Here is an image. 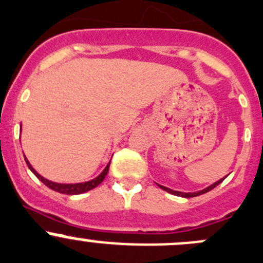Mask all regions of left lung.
I'll use <instances>...</instances> for the list:
<instances>
[{
    "mask_svg": "<svg viewBox=\"0 0 263 263\" xmlns=\"http://www.w3.org/2000/svg\"><path fill=\"white\" fill-rule=\"evenodd\" d=\"M226 179V176L223 179H219V180L218 181H215V183H213L212 185H209V187H206L205 190H202V191H198V192H188V193H185V192H179V191H174V190H170V188H167V187H163V185H159V188H162V190L163 191H166V192H168V193H171V195H175V196H180V197H185V198H190V197H196V196H200V195H203V193H206V192H209V191H212V190H214L215 187H217V185H219L220 183H222L223 180H224Z\"/></svg>",
    "mask_w": 263,
    "mask_h": 263,
    "instance_id": "1",
    "label": "left lung"
}]
</instances>
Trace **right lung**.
I'll list each match as a JSON object with an SVG mask.
<instances>
[{"label":"right lung","instance_id":"right-lung-1","mask_svg":"<svg viewBox=\"0 0 263 263\" xmlns=\"http://www.w3.org/2000/svg\"><path fill=\"white\" fill-rule=\"evenodd\" d=\"M24 159H26L27 162V166L29 167V170L32 171V173L35 174L36 176L39 178V180L43 181L44 184H45L46 187H49L50 190L55 191V192H60V193H63V195H80V193H84V192H88V191L93 190V188H96L98 185V184H101L102 180L105 179V176H106L107 171H109V166L110 163H107V166L105 167V170L102 171L100 175L97 176V178L92 179V180L89 181H85V183H76V184H61V183H54V181H50L48 180V179L43 178V176L40 175V174L37 173V171L35 170V168L32 167L31 163H29L28 161H27V158L24 157Z\"/></svg>","mask_w":263,"mask_h":263}]
</instances>
